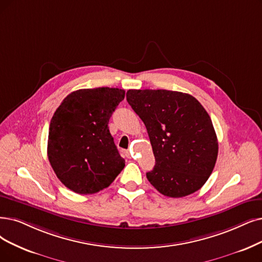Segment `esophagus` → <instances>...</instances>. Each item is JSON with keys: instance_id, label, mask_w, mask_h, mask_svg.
<instances>
[{"instance_id": "obj_1", "label": "esophagus", "mask_w": 262, "mask_h": 262, "mask_svg": "<svg viewBox=\"0 0 262 262\" xmlns=\"http://www.w3.org/2000/svg\"><path fill=\"white\" fill-rule=\"evenodd\" d=\"M125 155H127V157H128V158H130V157H131V154H130V151H129V150H127V151H125Z\"/></svg>"}]
</instances>
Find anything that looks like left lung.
<instances>
[{"mask_svg":"<svg viewBox=\"0 0 262 262\" xmlns=\"http://www.w3.org/2000/svg\"><path fill=\"white\" fill-rule=\"evenodd\" d=\"M127 101L143 120L156 164L146 173L160 193L191 194L206 183L218 155L210 115L192 96L170 90L127 91Z\"/></svg>","mask_w":262,"mask_h":262,"instance_id":"left-lung-1","label":"left lung"}]
</instances>
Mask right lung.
<instances>
[{
	"instance_id": "right-lung-1",
	"label": "right lung",
	"mask_w": 262,
	"mask_h": 262,
	"mask_svg": "<svg viewBox=\"0 0 262 262\" xmlns=\"http://www.w3.org/2000/svg\"><path fill=\"white\" fill-rule=\"evenodd\" d=\"M124 90L80 89L62 101L50 120L47 155L60 182L79 194L108 187L124 167L108 121Z\"/></svg>"
}]
</instances>
